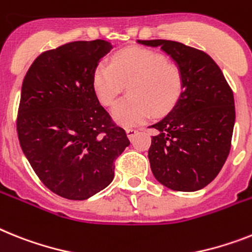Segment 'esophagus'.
Returning a JSON list of instances; mask_svg holds the SVG:
<instances>
[{"label": "esophagus", "instance_id": "1", "mask_svg": "<svg viewBox=\"0 0 252 252\" xmlns=\"http://www.w3.org/2000/svg\"><path fill=\"white\" fill-rule=\"evenodd\" d=\"M137 133H138V129H137V128H126V136H128V138H129L130 141L136 137Z\"/></svg>", "mask_w": 252, "mask_h": 252}]
</instances>
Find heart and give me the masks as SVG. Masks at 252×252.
<instances>
[{"label":"heart","mask_w":252,"mask_h":252,"mask_svg":"<svg viewBox=\"0 0 252 252\" xmlns=\"http://www.w3.org/2000/svg\"><path fill=\"white\" fill-rule=\"evenodd\" d=\"M126 84L129 97L111 111L113 119L124 126H137L154 115L172 110L183 88L181 67L162 55L146 48H126L116 54L113 64L100 63L94 73V90L105 106H111Z\"/></svg>","instance_id":"b5f03b06"}]
</instances>
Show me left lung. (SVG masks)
I'll list each match as a JSON object with an SVG mask.
<instances>
[{"label":"left lung","instance_id":"obj_1","mask_svg":"<svg viewBox=\"0 0 252 252\" xmlns=\"http://www.w3.org/2000/svg\"><path fill=\"white\" fill-rule=\"evenodd\" d=\"M137 42L161 48L183 74L175 106L149 126L158 130L149 150L152 173L174 191L201 189L217 177L229 155L236 119L232 88L204 51L166 39Z\"/></svg>","mask_w":252,"mask_h":252}]
</instances>
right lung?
Masks as SVG:
<instances>
[{
  "mask_svg": "<svg viewBox=\"0 0 252 252\" xmlns=\"http://www.w3.org/2000/svg\"><path fill=\"white\" fill-rule=\"evenodd\" d=\"M111 48L96 39L44 51L23 80L19 142L42 183L67 200L106 188L114 161L130 143L94 90V69Z\"/></svg>",
  "mask_w": 252,
  "mask_h": 252,
  "instance_id": "add662e5",
  "label": "right lung"
}]
</instances>
